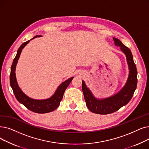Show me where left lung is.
Here are the masks:
<instances>
[{"instance_id":"obj_1","label":"left lung","mask_w":149,"mask_h":149,"mask_svg":"<svg viewBox=\"0 0 149 149\" xmlns=\"http://www.w3.org/2000/svg\"><path fill=\"white\" fill-rule=\"evenodd\" d=\"M115 46L120 47V50L126 56L129 73L124 86L119 91L111 96L105 98H97L87 87L82 80V91L86 105L89 110L96 114H108L116 112L121 107L126 105L132 98L137 86V69L133 61L131 50L124 46L116 38H113Z\"/></svg>"}]
</instances>
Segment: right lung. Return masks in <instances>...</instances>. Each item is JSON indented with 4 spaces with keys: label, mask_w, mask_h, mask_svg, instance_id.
I'll use <instances>...</instances> for the list:
<instances>
[{
    "label": "right lung",
    "mask_w": 149,
    "mask_h": 149,
    "mask_svg": "<svg viewBox=\"0 0 149 149\" xmlns=\"http://www.w3.org/2000/svg\"><path fill=\"white\" fill-rule=\"evenodd\" d=\"M41 36H42L36 35L31 39L30 40H33L34 38L37 37ZM30 40L24 42L17 50L16 55L13 61V64L11 67V72L10 76V85L13 91V93L17 100L27 108L30 109V111L40 114L52 112L59 107L60 102L63 99L64 91H65V90L69 86L71 81L72 80L74 77H70V78L61 83L56 89L54 94L50 97L49 98L41 100L34 99L30 98V97L25 94L18 85L16 76V68L22 49L30 42Z\"/></svg>",
    "instance_id": "add662e5"
}]
</instances>
